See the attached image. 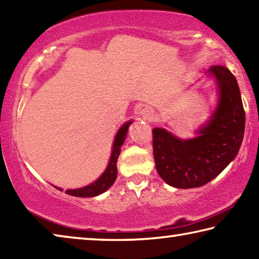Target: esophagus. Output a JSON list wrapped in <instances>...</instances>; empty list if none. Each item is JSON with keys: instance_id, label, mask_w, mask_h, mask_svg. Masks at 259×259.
Masks as SVG:
<instances>
[{"instance_id": "obj_1", "label": "esophagus", "mask_w": 259, "mask_h": 259, "mask_svg": "<svg viewBox=\"0 0 259 259\" xmlns=\"http://www.w3.org/2000/svg\"><path fill=\"white\" fill-rule=\"evenodd\" d=\"M137 113L139 114V116H142L143 119H150L152 116V109L151 107H148L147 105H139L137 108Z\"/></svg>"}]
</instances>
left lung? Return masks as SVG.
<instances>
[{"label":"left lung","instance_id":"8db88e82","mask_svg":"<svg viewBox=\"0 0 259 259\" xmlns=\"http://www.w3.org/2000/svg\"><path fill=\"white\" fill-rule=\"evenodd\" d=\"M216 82L218 103L211 116L182 139L164 128L153 129L156 171L176 188L200 187L216 178L238 154L242 144L245 115L236 78L225 66H211L207 73Z\"/></svg>","mask_w":259,"mask_h":259}]
</instances>
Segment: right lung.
Masks as SVG:
<instances>
[{
	"instance_id": "1",
	"label": "right lung",
	"mask_w": 259,
	"mask_h": 259,
	"mask_svg": "<svg viewBox=\"0 0 259 259\" xmlns=\"http://www.w3.org/2000/svg\"><path fill=\"white\" fill-rule=\"evenodd\" d=\"M133 123V121L125 122L123 125H121V128L116 133L115 139H114L113 143V148L111 153V157H109V162L107 164V168L103 172L102 176H100L97 181L91 183L90 185L81 187V188H75V190H67L66 194L77 196V198H93V196H97L102 194L105 191H107L109 187H111L114 182H115L116 176H117V168H116V162L117 157H119L121 153V146L123 145L124 140L126 138V134H128L129 125ZM56 187V186H55ZM57 190L63 191L59 187H56Z\"/></svg>"
}]
</instances>
